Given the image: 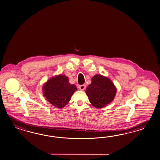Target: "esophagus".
<instances>
[{"mask_svg": "<svg viewBox=\"0 0 160 160\" xmlns=\"http://www.w3.org/2000/svg\"><path fill=\"white\" fill-rule=\"evenodd\" d=\"M78 88L81 90H84L85 89L86 86L85 85H81L78 86Z\"/></svg>", "mask_w": 160, "mask_h": 160, "instance_id": "1", "label": "esophagus"}]
</instances>
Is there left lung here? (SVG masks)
I'll return each instance as SVG.
<instances>
[{
  "mask_svg": "<svg viewBox=\"0 0 160 160\" xmlns=\"http://www.w3.org/2000/svg\"><path fill=\"white\" fill-rule=\"evenodd\" d=\"M86 93L93 106L101 108L113 100L116 88L109 78L97 74L92 78V83L86 88Z\"/></svg>",
  "mask_w": 160,
  "mask_h": 160,
  "instance_id": "8db88e82",
  "label": "left lung"
}]
</instances>
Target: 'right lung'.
Segmentation results:
<instances>
[{"label":"right lung","mask_w":160,"mask_h":160,"mask_svg":"<svg viewBox=\"0 0 160 160\" xmlns=\"http://www.w3.org/2000/svg\"><path fill=\"white\" fill-rule=\"evenodd\" d=\"M76 90V86L70 84L68 77L62 75L49 79L42 87L43 95L46 100L58 108L64 107Z\"/></svg>","instance_id":"1"}]
</instances>
